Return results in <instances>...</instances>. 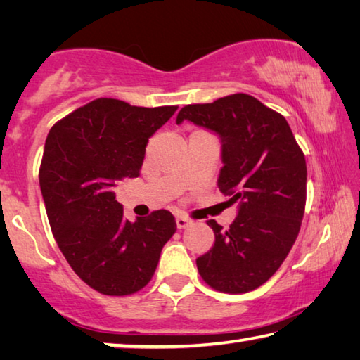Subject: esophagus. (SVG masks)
I'll use <instances>...</instances> for the list:
<instances>
[{
	"instance_id": "34e87169",
	"label": "esophagus",
	"mask_w": 360,
	"mask_h": 360,
	"mask_svg": "<svg viewBox=\"0 0 360 360\" xmlns=\"http://www.w3.org/2000/svg\"><path fill=\"white\" fill-rule=\"evenodd\" d=\"M191 224H192L191 219H187L184 216L176 217V227H178V229H187Z\"/></svg>"
}]
</instances>
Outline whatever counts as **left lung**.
Returning a JSON list of instances; mask_svg holds the SVG:
<instances>
[{"label":"left lung","mask_w":360,"mask_h":360,"mask_svg":"<svg viewBox=\"0 0 360 360\" xmlns=\"http://www.w3.org/2000/svg\"><path fill=\"white\" fill-rule=\"evenodd\" d=\"M184 120L216 133L224 167L217 187L238 214L224 230L214 219V245L197 259L212 289L243 294L268 281L288 257L307 202V162L281 114L246 94L188 105Z\"/></svg>","instance_id":"1"}]
</instances>
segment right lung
Returning a JSON list of instances; mask_svg holds the SVG:
<instances>
[{
	"instance_id": "obj_1",
	"label": "right lung",
	"mask_w": 360,
	"mask_h": 360,
	"mask_svg": "<svg viewBox=\"0 0 360 360\" xmlns=\"http://www.w3.org/2000/svg\"><path fill=\"white\" fill-rule=\"evenodd\" d=\"M176 109L98 98L47 135L39 186L52 233L76 275L105 295L143 289L176 231L165 210L127 221L114 192L119 181L138 178L149 138Z\"/></svg>"
}]
</instances>
